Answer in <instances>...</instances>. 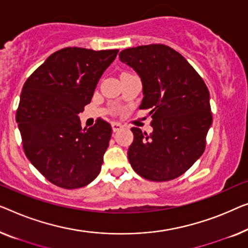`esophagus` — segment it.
<instances>
[{
  "instance_id": "obj_1",
  "label": "esophagus",
  "mask_w": 248,
  "mask_h": 248,
  "mask_svg": "<svg viewBox=\"0 0 248 248\" xmlns=\"http://www.w3.org/2000/svg\"><path fill=\"white\" fill-rule=\"evenodd\" d=\"M112 127H113L114 132H117V131H120V130H122V128H123V125H122L121 123H118V122H113Z\"/></svg>"
}]
</instances>
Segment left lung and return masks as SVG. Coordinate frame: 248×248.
Masks as SVG:
<instances>
[{
  "mask_svg": "<svg viewBox=\"0 0 248 248\" xmlns=\"http://www.w3.org/2000/svg\"><path fill=\"white\" fill-rule=\"evenodd\" d=\"M120 60L142 81L140 108L150 109L153 132L132 127L128 160L136 173L151 181L184 174L202 156L213 124L206 84L191 64L170 46H140L120 52Z\"/></svg>",
  "mask_w": 248,
  "mask_h": 248,
  "instance_id": "8db88e82",
  "label": "left lung"
}]
</instances>
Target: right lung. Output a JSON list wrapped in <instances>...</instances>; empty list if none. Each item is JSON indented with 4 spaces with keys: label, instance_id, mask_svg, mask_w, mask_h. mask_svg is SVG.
<instances>
[{
    "label": "right lung",
    "instance_id": "add662e5",
    "mask_svg": "<svg viewBox=\"0 0 248 248\" xmlns=\"http://www.w3.org/2000/svg\"><path fill=\"white\" fill-rule=\"evenodd\" d=\"M117 52L77 46L58 50L23 86L16 123L24 153L60 188H81L99 174L112 126L97 120L94 126L82 128L78 114L91 103Z\"/></svg>",
    "mask_w": 248,
    "mask_h": 248
}]
</instances>
